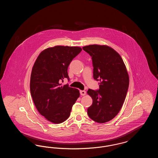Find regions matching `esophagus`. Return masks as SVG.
I'll return each mask as SVG.
<instances>
[{
    "mask_svg": "<svg viewBox=\"0 0 158 158\" xmlns=\"http://www.w3.org/2000/svg\"><path fill=\"white\" fill-rule=\"evenodd\" d=\"M80 94L81 95L84 96L86 95V91L85 90H80Z\"/></svg>",
    "mask_w": 158,
    "mask_h": 158,
    "instance_id": "esophagus-1",
    "label": "esophagus"
}]
</instances>
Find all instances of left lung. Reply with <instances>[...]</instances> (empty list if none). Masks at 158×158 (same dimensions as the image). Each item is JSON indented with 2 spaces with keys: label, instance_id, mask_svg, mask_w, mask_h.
I'll return each instance as SVG.
<instances>
[{
  "label": "left lung",
  "instance_id": "1",
  "mask_svg": "<svg viewBox=\"0 0 158 158\" xmlns=\"http://www.w3.org/2000/svg\"><path fill=\"white\" fill-rule=\"evenodd\" d=\"M83 50L92 57L94 79L99 88L89 89L92 98L88 114L92 120L104 123L114 118L120 111L127 93L129 77L120 55L107 45H86Z\"/></svg>",
  "mask_w": 158,
  "mask_h": 158
}]
</instances>
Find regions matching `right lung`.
<instances>
[{"mask_svg": "<svg viewBox=\"0 0 158 158\" xmlns=\"http://www.w3.org/2000/svg\"><path fill=\"white\" fill-rule=\"evenodd\" d=\"M79 47L57 45L43 50L32 69L30 92L38 112L47 120L60 124L70 116L73 105L79 97L78 89L61 86L64 78L69 80L68 69L81 53Z\"/></svg>", "mask_w": 158, "mask_h": 158, "instance_id": "right-lung-1", "label": "right lung"}]
</instances>
